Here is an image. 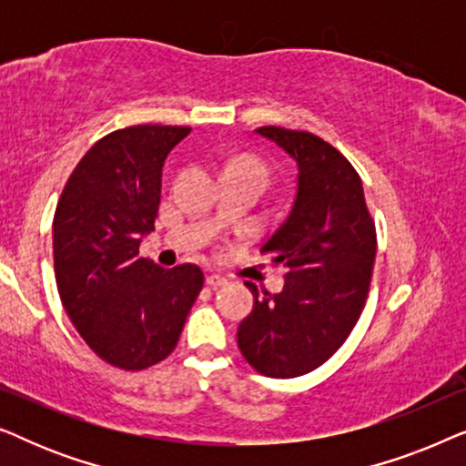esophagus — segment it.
I'll list each match as a JSON object with an SVG mask.
<instances>
[{"instance_id":"1","label":"esophagus","mask_w":466,"mask_h":466,"mask_svg":"<svg viewBox=\"0 0 466 466\" xmlns=\"http://www.w3.org/2000/svg\"><path fill=\"white\" fill-rule=\"evenodd\" d=\"M206 284L212 286V289H218V286H225L227 279L222 276H216V273H209V276L206 278Z\"/></svg>"}]
</instances>
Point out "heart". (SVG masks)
<instances>
[{"label":"heart","instance_id":"b5f03b06","mask_svg":"<svg viewBox=\"0 0 466 466\" xmlns=\"http://www.w3.org/2000/svg\"><path fill=\"white\" fill-rule=\"evenodd\" d=\"M225 171H239V174H248V176H252V177H257V180L263 184L265 187V182H267V167L260 161H257V158H252V157H239V158H233V161H228L227 163V167H225Z\"/></svg>","mask_w":466,"mask_h":466}]
</instances>
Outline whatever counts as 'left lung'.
Instances as JSON below:
<instances>
[{"label": "left lung", "mask_w": 466, "mask_h": 466, "mask_svg": "<svg viewBox=\"0 0 466 466\" xmlns=\"http://www.w3.org/2000/svg\"><path fill=\"white\" fill-rule=\"evenodd\" d=\"M257 133L295 158L297 195L289 218L260 248L286 267L284 290L258 295L246 282L254 308L239 324L238 346L267 378H297L327 362L359 322L378 238L360 176L339 150L308 131Z\"/></svg>", "instance_id": "left-lung-1"}]
</instances>
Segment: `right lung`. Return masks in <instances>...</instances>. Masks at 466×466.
<instances>
[{"mask_svg": "<svg viewBox=\"0 0 466 466\" xmlns=\"http://www.w3.org/2000/svg\"><path fill=\"white\" fill-rule=\"evenodd\" d=\"M190 127L136 125L107 133L80 158L53 220L63 308L101 360L142 371L174 352L203 289L197 265L163 269L139 257L155 228L163 163Z\"/></svg>", "mask_w": 466, "mask_h": 466, "instance_id": "add662e5", "label": "right lung"}]
</instances>
